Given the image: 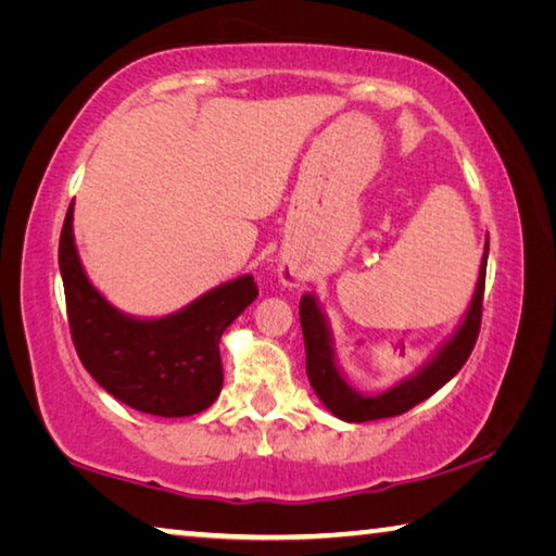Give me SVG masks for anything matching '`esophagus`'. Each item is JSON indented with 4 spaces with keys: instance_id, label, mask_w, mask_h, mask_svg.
Segmentation results:
<instances>
[{
    "instance_id": "esophagus-1",
    "label": "esophagus",
    "mask_w": 556,
    "mask_h": 556,
    "mask_svg": "<svg viewBox=\"0 0 556 556\" xmlns=\"http://www.w3.org/2000/svg\"><path fill=\"white\" fill-rule=\"evenodd\" d=\"M281 279H285L289 287L296 285V275H294V271H285V275H281Z\"/></svg>"
}]
</instances>
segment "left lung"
Returning <instances> with one entry per match:
<instances>
[{
	"instance_id": "obj_1",
	"label": "left lung",
	"mask_w": 556,
	"mask_h": 556,
	"mask_svg": "<svg viewBox=\"0 0 556 556\" xmlns=\"http://www.w3.org/2000/svg\"><path fill=\"white\" fill-rule=\"evenodd\" d=\"M485 265H488V242H485L481 275H478L473 301H470L468 314L456 331V336L441 348L439 355L427 365L425 370H419L409 380H402L400 384H394V388L388 392L375 394V397H365V394L355 392L351 384L343 380V375L336 368L331 333H328L321 308H318L316 299L312 294L301 296L299 318H301V331H304V345H306V375L314 392L318 394V400H321L326 407L336 414V417L361 425V421L397 417V414L412 409L414 404L431 397L439 388H444V384L454 378L460 368H464V363L468 361V355L478 341L481 316H483Z\"/></svg>"
}]
</instances>
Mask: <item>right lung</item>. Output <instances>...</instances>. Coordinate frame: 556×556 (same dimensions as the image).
<instances>
[{"mask_svg": "<svg viewBox=\"0 0 556 556\" xmlns=\"http://www.w3.org/2000/svg\"><path fill=\"white\" fill-rule=\"evenodd\" d=\"M59 265L73 345L102 390L156 417H191L211 407L223 388L220 336L257 299L255 279L244 275L215 287L184 312L156 321L129 318L83 271L73 242V203L63 220Z\"/></svg>", "mask_w": 556, "mask_h": 556, "instance_id": "obj_1", "label": "right lung"}]
</instances>
